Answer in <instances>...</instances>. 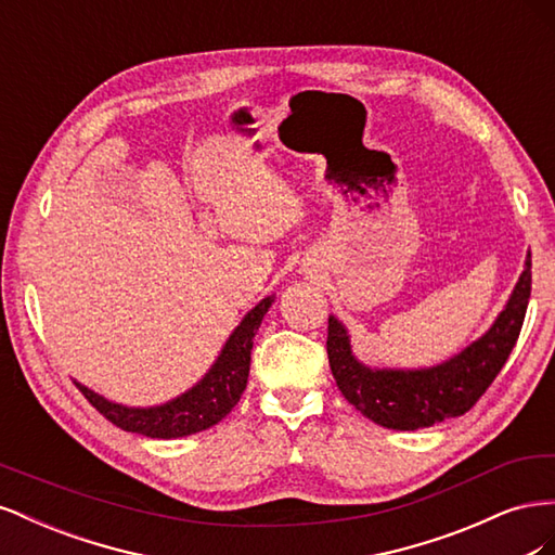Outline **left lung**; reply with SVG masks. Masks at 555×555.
<instances>
[{"label":"left lung","instance_id":"8db88e82","mask_svg":"<svg viewBox=\"0 0 555 555\" xmlns=\"http://www.w3.org/2000/svg\"><path fill=\"white\" fill-rule=\"evenodd\" d=\"M530 266L528 255L524 273L493 326L461 354L433 367L393 371L363 365L351 351L347 328L331 314L326 351L345 400L371 422L393 430L428 428L465 414L498 377L518 340L530 298Z\"/></svg>","mask_w":555,"mask_h":555}]
</instances>
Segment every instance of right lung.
<instances>
[{
    "instance_id": "right-lung-1",
    "label": "right lung",
    "mask_w": 555,
    "mask_h": 555,
    "mask_svg": "<svg viewBox=\"0 0 555 555\" xmlns=\"http://www.w3.org/2000/svg\"><path fill=\"white\" fill-rule=\"evenodd\" d=\"M275 296H266L251 308L243 322L229 335L222 354L217 357L210 371L190 391L155 408H127L94 393L88 386L76 382L78 389L90 400V405L102 412L117 428L145 435L157 440H176L215 426L238 405L247 386L249 354L255 345L261 319L273 306Z\"/></svg>"
}]
</instances>
